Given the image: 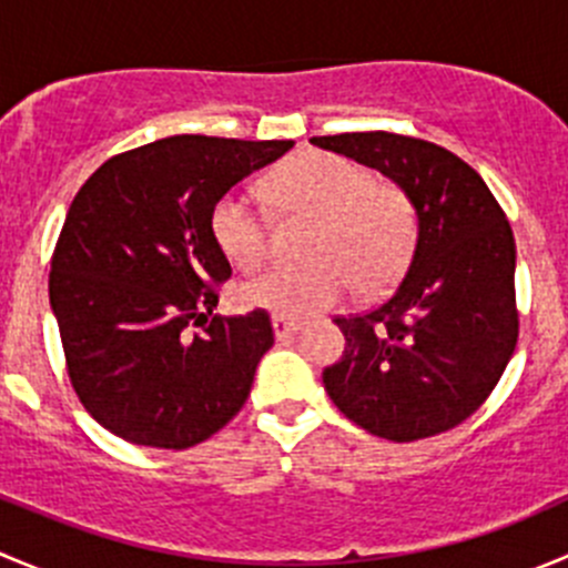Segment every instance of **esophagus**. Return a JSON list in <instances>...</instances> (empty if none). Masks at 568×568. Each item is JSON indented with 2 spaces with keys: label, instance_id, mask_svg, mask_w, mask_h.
Instances as JSON below:
<instances>
[{
  "label": "esophagus",
  "instance_id": "34e87169",
  "mask_svg": "<svg viewBox=\"0 0 568 568\" xmlns=\"http://www.w3.org/2000/svg\"><path fill=\"white\" fill-rule=\"evenodd\" d=\"M300 321H291V318H283V316H272V329H274V337L277 341H285L288 335H294V332H300Z\"/></svg>",
  "mask_w": 568,
  "mask_h": 568
}]
</instances>
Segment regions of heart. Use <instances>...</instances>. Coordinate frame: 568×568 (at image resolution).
<instances>
[{
  "label": "heart",
  "mask_w": 568,
  "mask_h": 568,
  "mask_svg": "<svg viewBox=\"0 0 568 568\" xmlns=\"http://www.w3.org/2000/svg\"><path fill=\"white\" fill-rule=\"evenodd\" d=\"M274 203L283 214L313 220L305 268H277L239 288L247 307L274 316H316L354 288L379 294L390 288L415 247V209L400 189L374 183V175L332 153H302L272 178ZM211 233L222 255L242 272L266 261L268 225L261 203L233 189L211 214Z\"/></svg>",
  "instance_id": "heart-1"
}]
</instances>
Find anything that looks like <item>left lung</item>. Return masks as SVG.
<instances>
[{
    "instance_id": "1",
    "label": "left lung",
    "mask_w": 568,
    "mask_h": 568,
    "mask_svg": "<svg viewBox=\"0 0 568 568\" xmlns=\"http://www.w3.org/2000/svg\"><path fill=\"white\" fill-rule=\"evenodd\" d=\"M313 145L390 178L417 220L390 300L335 318L346 348L324 371V390L348 420L390 443L448 432L495 390L517 346L511 225L484 178L434 142L354 131Z\"/></svg>"
}]
</instances>
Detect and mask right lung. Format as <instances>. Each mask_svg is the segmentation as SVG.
Here are the masks:
<instances>
[{"label": "right lung", "instance_id": "add662e5", "mask_svg": "<svg viewBox=\"0 0 568 568\" xmlns=\"http://www.w3.org/2000/svg\"><path fill=\"white\" fill-rule=\"evenodd\" d=\"M291 148L164 136L109 159L77 192L51 257L49 302L73 390L114 437L183 450L244 406L274 343L272 321L263 311L209 318L214 288L231 277L211 214Z\"/></svg>", "mask_w": 568, "mask_h": 568}]
</instances>
